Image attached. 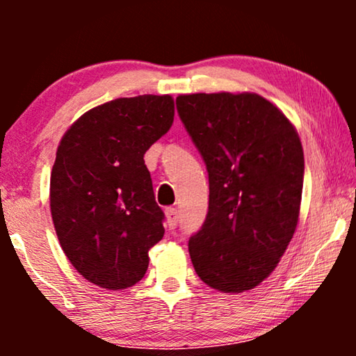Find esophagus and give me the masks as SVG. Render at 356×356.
I'll return each instance as SVG.
<instances>
[{
    "label": "esophagus",
    "instance_id": "34e87169",
    "mask_svg": "<svg viewBox=\"0 0 356 356\" xmlns=\"http://www.w3.org/2000/svg\"><path fill=\"white\" fill-rule=\"evenodd\" d=\"M165 216H167V222H168V227L170 228H177L178 227L179 216H178L177 209H173V207L167 209V211H165Z\"/></svg>",
    "mask_w": 356,
    "mask_h": 356
}]
</instances>
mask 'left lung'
<instances>
[{
    "label": "left lung",
    "instance_id": "left-lung-1",
    "mask_svg": "<svg viewBox=\"0 0 356 356\" xmlns=\"http://www.w3.org/2000/svg\"><path fill=\"white\" fill-rule=\"evenodd\" d=\"M178 115L206 163L209 212L189 238L194 270L223 293L254 289L293 238L303 191L298 133L257 94H191Z\"/></svg>",
    "mask_w": 356,
    "mask_h": 356
}]
</instances>
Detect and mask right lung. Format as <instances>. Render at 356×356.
Masks as SVG:
<instances>
[{"mask_svg":"<svg viewBox=\"0 0 356 356\" xmlns=\"http://www.w3.org/2000/svg\"><path fill=\"white\" fill-rule=\"evenodd\" d=\"M170 95L116 99L81 116L56 150L50 209L60 245L92 284L123 290L143 279L163 238L144 154L172 128Z\"/></svg>","mask_w":356,"mask_h":356,"instance_id":"add662e5","label":"right lung"}]
</instances>
